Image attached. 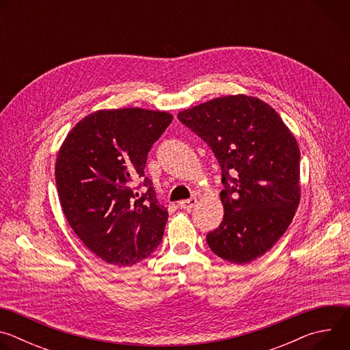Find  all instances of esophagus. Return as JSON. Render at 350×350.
<instances>
[{"instance_id": "1", "label": "esophagus", "mask_w": 350, "mask_h": 350, "mask_svg": "<svg viewBox=\"0 0 350 350\" xmlns=\"http://www.w3.org/2000/svg\"><path fill=\"white\" fill-rule=\"evenodd\" d=\"M196 204V198H189V199H184V201L178 202V206L184 211H191Z\"/></svg>"}]
</instances>
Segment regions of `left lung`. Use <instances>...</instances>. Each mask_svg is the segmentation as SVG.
<instances>
[{
    "label": "left lung",
    "instance_id": "8db88e82",
    "mask_svg": "<svg viewBox=\"0 0 350 350\" xmlns=\"http://www.w3.org/2000/svg\"><path fill=\"white\" fill-rule=\"evenodd\" d=\"M213 151L224 216L206 235L219 258L237 265L263 256L282 237L301 201L296 138L259 98L228 95L178 113Z\"/></svg>",
    "mask_w": 350,
    "mask_h": 350
}]
</instances>
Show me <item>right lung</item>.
I'll return each instance as SVG.
<instances>
[{
    "label": "right lung",
    "mask_w": 350,
    "mask_h": 350,
    "mask_svg": "<svg viewBox=\"0 0 350 350\" xmlns=\"http://www.w3.org/2000/svg\"><path fill=\"white\" fill-rule=\"evenodd\" d=\"M172 120L167 112L141 108L96 111L70 130L59 149L55 181L66 220L109 265L133 266L163 238L169 213L144 169Z\"/></svg>",
    "instance_id": "add662e5"
}]
</instances>
